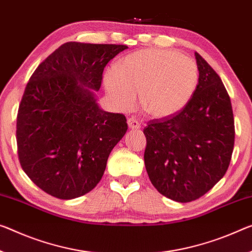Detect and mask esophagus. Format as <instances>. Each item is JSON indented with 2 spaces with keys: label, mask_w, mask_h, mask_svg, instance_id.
<instances>
[{
  "label": "esophagus",
  "mask_w": 252,
  "mask_h": 252,
  "mask_svg": "<svg viewBox=\"0 0 252 252\" xmlns=\"http://www.w3.org/2000/svg\"><path fill=\"white\" fill-rule=\"evenodd\" d=\"M127 124H128V127L131 129H137L141 127V125H139V122L138 119L136 117H130L127 119Z\"/></svg>",
  "instance_id": "obj_1"
}]
</instances>
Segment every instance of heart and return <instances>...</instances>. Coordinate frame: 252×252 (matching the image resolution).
<instances>
[{"mask_svg": "<svg viewBox=\"0 0 252 252\" xmlns=\"http://www.w3.org/2000/svg\"><path fill=\"white\" fill-rule=\"evenodd\" d=\"M106 91L116 106L129 109L139 95L142 109L154 118H168L187 106L198 83V67L190 57L166 49L129 54L118 67L104 73Z\"/></svg>", "mask_w": 252, "mask_h": 252, "instance_id": "b5f03b06", "label": "heart"}]
</instances>
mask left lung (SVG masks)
I'll use <instances>...</instances> for the list:
<instances>
[{
  "label": "left lung",
  "instance_id": "8db88e82",
  "mask_svg": "<svg viewBox=\"0 0 252 252\" xmlns=\"http://www.w3.org/2000/svg\"><path fill=\"white\" fill-rule=\"evenodd\" d=\"M195 57L199 77L190 101L171 117L149 122L143 130L151 183L179 203L199 198L222 179L234 146L233 111L226 89L198 53Z\"/></svg>",
  "mask_w": 252,
  "mask_h": 252
}]
</instances>
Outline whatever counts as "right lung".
<instances>
[{
  "mask_svg": "<svg viewBox=\"0 0 252 252\" xmlns=\"http://www.w3.org/2000/svg\"><path fill=\"white\" fill-rule=\"evenodd\" d=\"M126 45L65 42L36 68L17 117L19 161L32 183L60 199L94 189L125 135L126 117L100 109L94 92Z\"/></svg>",
  "mask_w": 252,
  "mask_h": 252,
  "instance_id": "1",
  "label": "right lung"
}]
</instances>
